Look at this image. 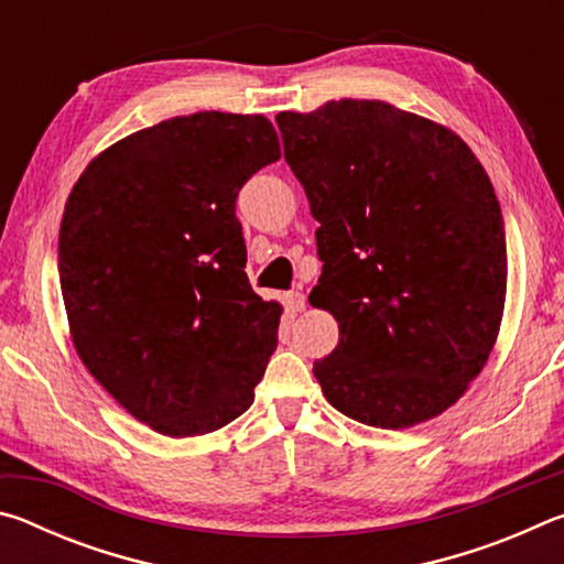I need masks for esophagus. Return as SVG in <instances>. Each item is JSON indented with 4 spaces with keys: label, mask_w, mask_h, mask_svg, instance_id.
Segmentation results:
<instances>
[{
    "label": "esophagus",
    "mask_w": 564,
    "mask_h": 564,
    "mask_svg": "<svg viewBox=\"0 0 564 564\" xmlns=\"http://www.w3.org/2000/svg\"><path fill=\"white\" fill-rule=\"evenodd\" d=\"M283 299H285V305H289L291 313H301L305 308V295L301 291H289Z\"/></svg>",
    "instance_id": "34e87169"
}]
</instances>
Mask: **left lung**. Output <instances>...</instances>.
<instances>
[{
	"label": "left lung",
	"mask_w": 564,
	"mask_h": 564,
	"mask_svg": "<svg viewBox=\"0 0 564 564\" xmlns=\"http://www.w3.org/2000/svg\"><path fill=\"white\" fill-rule=\"evenodd\" d=\"M275 123L321 224L308 301L340 328L313 362L323 395L386 431L441 415L502 321L508 246L488 174L451 129L386 101H328Z\"/></svg>",
	"instance_id": "obj_1"
}]
</instances>
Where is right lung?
<instances>
[{
    "instance_id": "1",
    "label": "right lung",
    "mask_w": 564,
    "mask_h": 564,
    "mask_svg": "<svg viewBox=\"0 0 564 564\" xmlns=\"http://www.w3.org/2000/svg\"><path fill=\"white\" fill-rule=\"evenodd\" d=\"M279 159L261 113L198 111L117 141L72 188L59 283L74 348L161 435H206L253 403L281 305L248 283L236 198Z\"/></svg>"
}]
</instances>
